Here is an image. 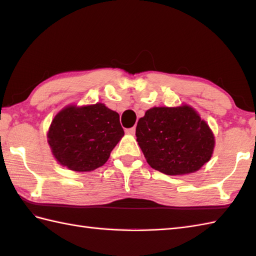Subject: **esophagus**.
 Instances as JSON below:
<instances>
[{
  "label": "esophagus",
  "instance_id": "1",
  "mask_svg": "<svg viewBox=\"0 0 256 256\" xmlns=\"http://www.w3.org/2000/svg\"><path fill=\"white\" fill-rule=\"evenodd\" d=\"M125 132H126L128 134H134L135 133V128H126L125 130Z\"/></svg>",
  "mask_w": 256,
  "mask_h": 256
}]
</instances>
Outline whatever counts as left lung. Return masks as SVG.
I'll return each mask as SVG.
<instances>
[{
  "label": "left lung",
  "mask_w": 256,
  "mask_h": 256,
  "mask_svg": "<svg viewBox=\"0 0 256 256\" xmlns=\"http://www.w3.org/2000/svg\"><path fill=\"white\" fill-rule=\"evenodd\" d=\"M136 140L148 165L165 175H184L210 160L214 138L192 108H153L136 126Z\"/></svg>",
  "instance_id": "obj_1"
}]
</instances>
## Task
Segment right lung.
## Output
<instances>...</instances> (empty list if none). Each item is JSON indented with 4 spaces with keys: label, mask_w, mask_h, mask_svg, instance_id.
<instances>
[{
    "label": "right lung",
    "mask_w": 256,
    "mask_h": 256,
    "mask_svg": "<svg viewBox=\"0 0 256 256\" xmlns=\"http://www.w3.org/2000/svg\"><path fill=\"white\" fill-rule=\"evenodd\" d=\"M124 135L120 116L102 103L67 106L52 120L48 143L56 160L74 172H90L106 164Z\"/></svg>",
    "instance_id": "right-lung-1"
}]
</instances>
